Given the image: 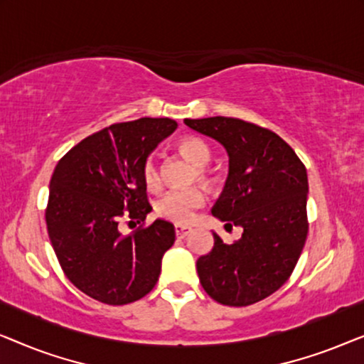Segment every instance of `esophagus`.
<instances>
[{"label": "esophagus", "mask_w": 364, "mask_h": 364, "mask_svg": "<svg viewBox=\"0 0 364 364\" xmlns=\"http://www.w3.org/2000/svg\"><path fill=\"white\" fill-rule=\"evenodd\" d=\"M191 232H192L191 227H187V225H176V235H177L178 238L187 237Z\"/></svg>", "instance_id": "obj_1"}]
</instances>
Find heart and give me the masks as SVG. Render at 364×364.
Returning a JSON list of instances; mask_svg holds the SVG:
<instances>
[{"instance_id":"heart-1","label":"heart","mask_w":364,"mask_h":364,"mask_svg":"<svg viewBox=\"0 0 364 364\" xmlns=\"http://www.w3.org/2000/svg\"><path fill=\"white\" fill-rule=\"evenodd\" d=\"M181 152L198 168V176L202 181H208L205 167L210 162V149L203 141L197 137H187L181 142ZM142 177L149 188H156L161 182V171L156 157H147L142 166ZM205 203V193L200 188H183V191H171L159 198L156 203V212L167 220L176 223H187L192 220L193 212Z\"/></svg>"}]
</instances>
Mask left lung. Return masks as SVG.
Segmentation results:
<instances>
[{"label":"left lung","instance_id":"1","mask_svg":"<svg viewBox=\"0 0 364 364\" xmlns=\"http://www.w3.org/2000/svg\"><path fill=\"white\" fill-rule=\"evenodd\" d=\"M183 122L227 151L228 176L212 215L243 228L235 243L213 232L212 252L197 260L198 278L222 305H252L290 278L305 247L306 168L282 137L255 124L223 116Z\"/></svg>","mask_w":364,"mask_h":364}]
</instances>
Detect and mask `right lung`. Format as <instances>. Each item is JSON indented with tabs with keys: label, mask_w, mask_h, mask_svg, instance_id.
Listing matches in <instances>:
<instances>
[{
	"label": "right lung",
	"mask_w": 364,
	"mask_h": 364,
	"mask_svg": "<svg viewBox=\"0 0 364 364\" xmlns=\"http://www.w3.org/2000/svg\"><path fill=\"white\" fill-rule=\"evenodd\" d=\"M176 129L168 117L114 124L74 146L54 168L46 208L49 240L66 277L94 300L126 305L156 287L176 228L156 218L124 237L119 222L127 215L141 223L152 212L142 166Z\"/></svg>",
	"instance_id": "right-lung-1"
}]
</instances>
